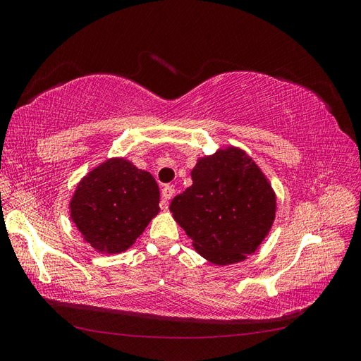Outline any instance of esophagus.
Instances as JSON below:
<instances>
[{
	"instance_id": "esophagus-1",
	"label": "esophagus",
	"mask_w": 361,
	"mask_h": 361,
	"mask_svg": "<svg viewBox=\"0 0 361 361\" xmlns=\"http://www.w3.org/2000/svg\"><path fill=\"white\" fill-rule=\"evenodd\" d=\"M174 195V188L170 187V185H166V187L162 188L161 191V197H162V203H161V207L162 209H167V204H169V200Z\"/></svg>"
}]
</instances>
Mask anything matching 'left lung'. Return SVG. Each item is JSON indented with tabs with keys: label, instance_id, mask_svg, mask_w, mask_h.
I'll use <instances>...</instances> for the list:
<instances>
[{
	"label": "left lung",
	"instance_id": "1",
	"mask_svg": "<svg viewBox=\"0 0 361 361\" xmlns=\"http://www.w3.org/2000/svg\"><path fill=\"white\" fill-rule=\"evenodd\" d=\"M191 178L170 211L195 251L215 265L255 253L276 218V192L257 164L232 146L200 158Z\"/></svg>",
	"mask_w": 361,
	"mask_h": 361
}]
</instances>
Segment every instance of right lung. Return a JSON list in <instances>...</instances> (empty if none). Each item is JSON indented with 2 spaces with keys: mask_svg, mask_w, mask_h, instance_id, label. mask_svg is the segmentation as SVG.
Returning a JSON list of instances; mask_svg holds the SVG:
<instances>
[{
  "mask_svg": "<svg viewBox=\"0 0 361 361\" xmlns=\"http://www.w3.org/2000/svg\"><path fill=\"white\" fill-rule=\"evenodd\" d=\"M71 218L84 241L105 255L122 253L159 212V188L149 171L111 158L81 179Z\"/></svg>",
  "mask_w": 361,
  "mask_h": 361,
  "instance_id": "1",
  "label": "right lung"
}]
</instances>
